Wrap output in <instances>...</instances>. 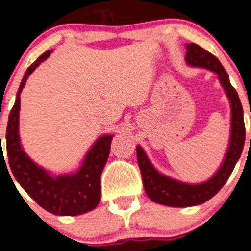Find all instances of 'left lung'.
<instances>
[{
  "label": "left lung",
  "instance_id": "obj_1",
  "mask_svg": "<svg viewBox=\"0 0 251 251\" xmlns=\"http://www.w3.org/2000/svg\"><path fill=\"white\" fill-rule=\"evenodd\" d=\"M185 60L191 66L205 67L219 75L221 85L224 87L231 103V135L224 162L211 179L202 184H185L164 176L153 169L148 156L140 146L136 148L137 162L141 171L142 182L149 198L157 204L175 207H186L202 204L213 198L229 179L230 174L235 168L236 161L241 155L245 142V125H244L243 106L238 92L231 86L226 71L220 61L209 51L196 44L186 46Z\"/></svg>",
  "mask_w": 251,
  "mask_h": 251
}]
</instances>
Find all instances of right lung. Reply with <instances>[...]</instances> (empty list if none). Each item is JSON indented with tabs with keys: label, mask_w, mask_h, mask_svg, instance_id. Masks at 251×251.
Returning <instances> with one entry per match:
<instances>
[{
	"label": "right lung",
	"mask_w": 251,
	"mask_h": 251,
	"mask_svg": "<svg viewBox=\"0 0 251 251\" xmlns=\"http://www.w3.org/2000/svg\"><path fill=\"white\" fill-rule=\"evenodd\" d=\"M50 53L51 51L42 53L27 69L16 95L15 105L8 116L6 130V150L10 164L8 168L11 169L17 182L24 187V190L49 213L61 216L80 215L95 209L100 201L101 173L109 157L112 136L105 135L95 142L83 160L80 170L71 175L53 177L41 166H37L25 153L19 137L20 94L24 89L27 77L42 61L49 57ZM2 162L6 165L3 152L1 156V164Z\"/></svg>",
	"instance_id": "1"
}]
</instances>
